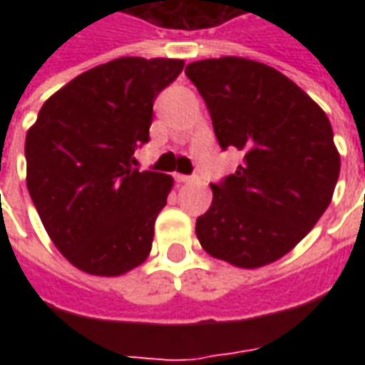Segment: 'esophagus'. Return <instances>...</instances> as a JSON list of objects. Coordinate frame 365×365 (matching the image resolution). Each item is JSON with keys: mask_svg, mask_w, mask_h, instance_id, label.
I'll return each mask as SVG.
<instances>
[{"mask_svg": "<svg viewBox=\"0 0 365 365\" xmlns=\"http://www.w3.org/2000/svg\"><path fill=\"white\" fill-rule=\"evenodd\" d=\"M175 182H178V183H191V182H193V178H190V175H183V174H175Z\"/></svg>", "mask_w": 365, "mask_h": 365, "instance_id": "1", "label": "esophagus"}]
</instances>
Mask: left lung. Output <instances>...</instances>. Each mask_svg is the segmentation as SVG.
<instances>
[{"label": "left lung", "mask_w": 365, "mask_h": 365, "mask_svg": "<svg viewBox=\"0 0 365 365\" xmlns=\"http://www.w3.org/2000/svg\"><path fill=\"white\" fill-rule=\"evenodd\" d=\"M222 150L245 158L213 183L195 222L203 250L237 268L279 260L330 205L340 174L332 127L319 105L275 68L238 56L191 62Z\"/></svg>", "instance_id": "left-lung-1"}]
</instances>
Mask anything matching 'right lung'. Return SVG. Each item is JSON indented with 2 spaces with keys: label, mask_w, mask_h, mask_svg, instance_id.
<instances>
[{
  "label": "right lung",
  "mask_w": 365,
  "mask_h": 365,
  "mask_svg": "<svg viewBox=\"0 0 365 365\" xmlns=\"http://www.w3.org/2000/svg\"><path fill=\"white\" fill-rule=\"evenodd\" d=\"M183 60L123 56L51 96L27 130V190L48 237L72 266L115 277L140 266L172 175L138 172L152 105Z\"/></svg>",
  "instance_id": "add662e5"
}]
</instances>
